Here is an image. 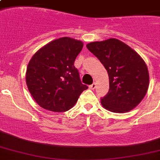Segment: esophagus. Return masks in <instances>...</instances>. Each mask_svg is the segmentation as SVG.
<instances>
[{
    "label": "esophagus",
    "instance_id": "34e87169",
    "mask_svg": "<svg viewBox=\"0 0 160 160\" xmlns=\"http://www.w3.org/2000/svg\"><path fill=\"white\" fill-rule=\"evenodd\" d=\"M95 87H96V85H95V83H93L92 85H90V89H91V90H95Z\"/></svg>",
    "mask_w": 160,
    "mask_h": 160
}]
</instances>
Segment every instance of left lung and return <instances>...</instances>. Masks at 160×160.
<instances>
[{
    "label": "left lung",
    "mask_w": 160,
    "mask_h": 160,
    "mask_svg": "<svg viewBox=\"0 0 160 160\" xmlns=\"http://www.w3.org/2000/svg\"><path fill=\"white\" fill-rule=\"evenodd\" d=\"M102 63L109 80V92L101 99L105 109L114 113L130 111L139 105L149 88V70L140 55L114 38L86 45Z\"/></svg>",
    "instance_id": "8db88e82"
}]
</instances>
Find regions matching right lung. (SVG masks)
<instances>
[{
    "label": "right lung",
    "mask_w": 160,
    "mask_h": 160,
    "mask_svg": "<svg viewBox=\"0 0 160 160\" xmlns=\"http://www.w3.org/2000/svg\"><path fill=\"white\" fill-rule=\"evenodd\" d=\"M83 46L80 41L61 37L46 44L32 56L26 69V85L40 106L50 111H67L88 89L74 65Z\"/></svg>",
    "instance_id": "obj_1"
}]
</instances>
